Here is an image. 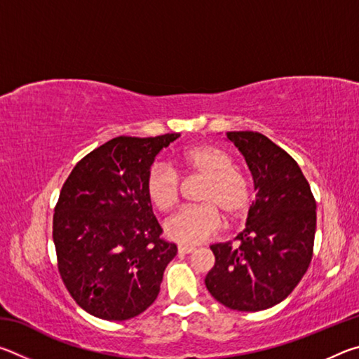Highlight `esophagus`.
<instances>
[{
    "label": "esophagus",
    "instance_id": "1",
    "mask_svg": "<svg viewBox=\"0 0 359 359\" xmlns=\"http://www.w3.org/2000/svg\"><path fill=\"white\" fill-rule=\"evenodd\" d=\"M196 248L190 245H179V253H193Z\"/></svg>",
    "mask_w": 359,
    "mask_h": 359
}]
</instances>
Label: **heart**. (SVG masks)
<instances>
[{"label": "heart", "mask_w": 359, "mask_h": 359, "mask_svg": "<svg viewBox=\"0 0 359 359\" xmlns=\"http://www.w3.org/2000/svg\"><path fill=\"white\" fill-rule=\"evenodd\" d=\"M180 165L188 174L208 180L199 196L203 205L185 208L165 223V233L182 245H198L212 238L222 226V211L238 220L250 209V187L226 151L210 144H199L182 151ZM145 191L160 212L172 210L179 203L180 184L171 168L155 165L147 174Z\"/></svg>", "instance_id": "1"}]
</instances>
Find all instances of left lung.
Returning a JSON list of instances; mask_svg holds the SVG:
<instances>
[{
  "instance_id": "1",
  "label": "left lung",
  "mask_w": 359,
  "mask_h": 359,
  "mask_svg": "<svg viewBox=\"0 0 359 359\" xmlns=\"http://www.w3.org/2000/svg\"><path fill=\"white\" fill-rule=\"evenodd\" d=\"M252 174L257 198L236 245H212L215 264L205 287L231 311L274 307L294 290L312 259L317 204L301 168L271 139L228 131Z\"/></svg>"
}]
</instances>
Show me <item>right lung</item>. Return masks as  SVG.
<instances>
[{"label":"right lung","instance_id":"obj_1","mask_svg":"<svg viewBox=\"0 0 359 359\" xmlns=\"http://www.w3.org/2000/svg\"><path fill=\"white\" fill-rule=\"evenodd\" d=\"M180 137L120 136L81 160L53 215L58 271L85 312L109 321L155 302L177 247L160 238L145 180L156 155Z\"/></svg>","mask_w":359,"mask_h":359}]
</instances>
